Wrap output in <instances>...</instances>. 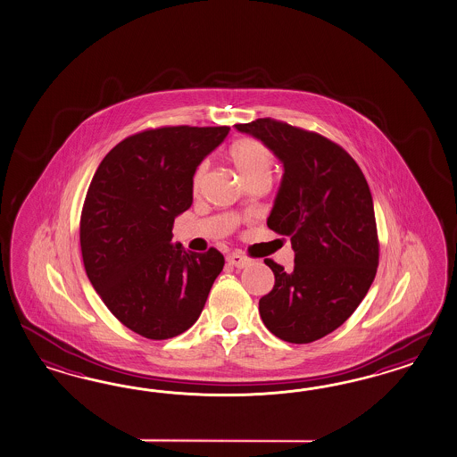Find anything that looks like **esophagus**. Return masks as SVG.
<instances>
[{"label": "esophagus", "instance_id": "esophagus-1", "mask_svg": "<svg viewBox=\"0 0 457 457\" xmlns=\"http://www.w3.org/2000/svg\"><path fill=\"white\" fill-rule=\"evenodd\" d=\"M227 262H228L230 265L237 267V269H244V267H247L248 263H250L247 257H244V255H240V253H230V255L227 257Z\"/></svg>", "mask_w": 457, "mask_h": 457}]
</instances>
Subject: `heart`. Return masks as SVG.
Segmentation results:
<instances>
[{
	"instance_id": "b5f03b06",
	"label": "heart",
	"mask_w": 457,
	"mask_h": 457,
	"mask_svg": "<svg viewBox=\"0 0 457 457\" xmlns=\"http://www.w3.org/2000/svg\"><path fill=\"white\" fill-rule=\"evenodd\" d=\"M230 160L234 162L235 169L238 170L240 177L252 180L257 177H270L274 158L267 145L262 144L255 138H240L230 146ZM207 163H200L194 173V188H198L204 180Z\"/></svg>"
}]
</instances>
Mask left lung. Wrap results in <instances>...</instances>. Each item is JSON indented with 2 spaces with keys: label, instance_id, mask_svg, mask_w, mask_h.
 Returning a JSON list of instances; mask_svg holds the SVG:
<instances>
[{
  "label": "left lung",
  "instance_id": "1",
  "mask_svg": "<svg viewBox=\"0 0 457 457\" xmlns=\"http://www.w3.org/2000/svg\"><path fill=\"white\" fill-rule=\"evenodd\" d=\"M235 129L259 138L284 165L267 225L290 237L295 263L286 272L265 261L275 286L259 300L262 320L290 344L322 339L353 315L378 272V227L364 173L315 131L272 118Z\"/></svg>",
  "mask_w": 457,
  "mask_h": 457
}]
</instances>
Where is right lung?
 <instances>
[{"mask_svg": "<svg viewBox=\"0 0 457 457\" xmlns=\"http://www.w3.org/2000/svg\"><path fill=\"white\" fill-rule=\"evenodd\" d=\"M228 127H160L113 146L93 175L79 219L87 275L108 311L152 340L194 326L223 255L171 244L175 217L194 202V173Z\"/></svg>", "mask_w": 457, "mask_h": 457, "instance_id": "right-lung-1", "label": "right lung"}]
</instances>
